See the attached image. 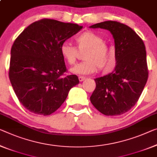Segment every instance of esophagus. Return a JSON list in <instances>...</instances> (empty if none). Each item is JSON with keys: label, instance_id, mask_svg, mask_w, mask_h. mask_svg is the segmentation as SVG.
I'll list each match as a JSON object with an SVG mask.
<instances>
[{"label": "esophagus", "instance_id": "obj_1", "mask_svg": "<svg viewBox=\"0 0 157 157\" xmlns=\"http://www.w3.org/2000/svg\"><path fill=\"white\" fill-rule=\"evenodd\" d=\"M86 79V78L84 76H78V80L80 81H83Z\"/></svg>", "mask_w": 157, "mask_h": 157}]
</instances>
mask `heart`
Masks as SVG:
<instances>
[{
    "label": "heart",
    "mask_w": 157,
    "mask_h": 157,
    "mask_svg": "<svg viewBox=\"0 0 157 157\" xmlns=\"http://www.w3.org/2000/svg\"><path fill=\"white\" fill-rule=\"evenodd\" d=\"M78 50H85L84 61L71 69L73 73L90 74L99 70L109 68L112 62V50L100 35L92 31H86L75 38ZM77 48L69 43H62L59 48L60 54L69 65H74L77 59Z\"/></svg>",
    "instance_id": "1"
}]
</instances>
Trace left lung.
Returning a JSON list of instances; mask_svg holds the SVG:
<instances>
[{"mask_svg": "<svg viewBox=\"0 0 157 157\" xmlns=\"http://www.w3.org/2000/svg\"><path fill=\"white\" fill-rule=\"evenodd\" d=\"M109 30L115 42L116 67L107 75L95 79L90 102L106 116L124 114L138 101L148 78L145 45L131 27L117 21L90 26Z\"/></svg>", "mask_w": 157, "mask_h": 157, "instance_id": "left-lung-1", "label": "left lung"}]
</instances>
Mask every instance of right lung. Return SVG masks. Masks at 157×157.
Wrapping results in <instances>:
<instances>
[{
    "mask_svg": "<svg viewBox=\"0 0 157 157\" xmlns=\"http://www.w3.org/2000/svg\"><path fill=\"white\" fill-rule=\"evenodd\" d=\"M83 26L42 19L27 26L11 48L9 78L18 100L29 112L48 116L62 105L76 75H66L62 43Z\"/></svg>",
    "mask_w": 157,
    "mask_h": 157,
    "instance_id": "1",
    "label": "right lung"
}]
</instances>
